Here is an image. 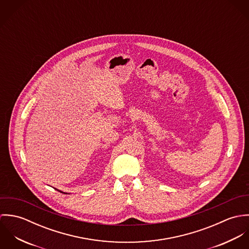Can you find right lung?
Instances as JSON below:
<instances>
[{
	"label": "right lung",
	"instance_id": "add662e5",
	"mask_svg": "<svg viewBox=\"0 0 249 249\" xmlns=\"http://www.w3.org/2000/svg\"><path fill=\"white\" fill-rule=\"evenodd\" d=\"M59 192H60V191H59Z\"/></svg>",
	"mask_w": 249,
	"mask_h": 249
}]
</instances>
